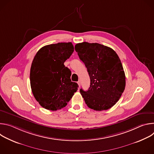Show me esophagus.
<instances>
[{"instance_id":"esophagus-1","label":"esophagus","mask_w":154,"mask_h":154,"mask_svg":"<svg viewBox=\"0 0 154 154\" xmlns=\"http://www.w3.org/2000/svg\"><path fill=\"white\" fill-rule=\"evenodd\" d=\"M77 83H78V85H79V86L80 87V85H81V83H80V81H79V82H77Z\"/></svg>"}]
</instances>
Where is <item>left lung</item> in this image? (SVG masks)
I'll use <instances>...</instances> for the list:
<instances>
[{"instance_id": "1", "label": "left lung", "mask_w": 154, "mask_h": 154, "mask_svg": "<svg viewBox=\"0 0 154 154\" xmlns=\"http://www.w3.org/2000/svg\"><path fill=\"white\" fill-rule=\"evenodd\" d=\"M75 50L90 77L89 89L80 90L86 104L96 111L112 108L125 86V75L118 55L112 48L99 43H78Z\"/></svg>"}]
</instances>
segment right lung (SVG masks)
<instances>
[{"label": "right lung", "instance_id": "obj_1", "mask_svg": "<svg viewBox=\"0 0 154 154\" xmlns=\"http://www.w3.org/2000/svg\"><path fill=\"white\" fill-rule=\"evenodd\" d=\"M74 52L72 42H58L42 47L35 55L30 74L32 93L40 105L55 111L67 105L78 90L71 82V72L64 61Z\"/></svg>", "mask_w": 154, "mask_h": 154}]
</instances>
